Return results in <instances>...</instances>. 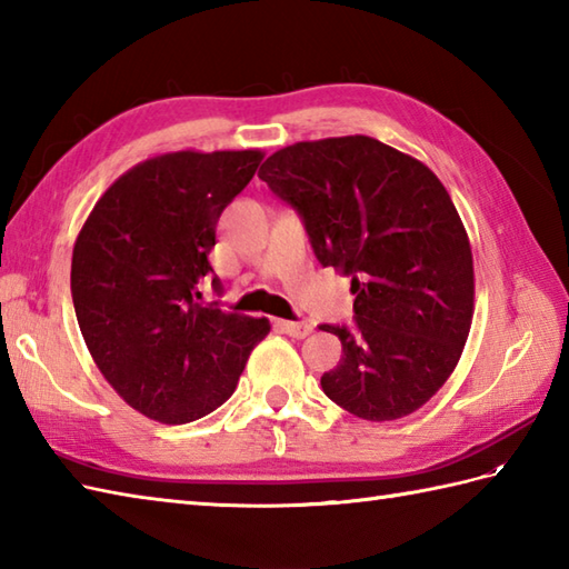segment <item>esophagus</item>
I'll list each match as a JSON object with an SVG mask.
<instances>
[{
  "label": "esophagus",
  "mask_w": 569,
  "mask_h": 569,
  "mask_svg": "<svg viewBox=\"0 0 569 569\" xmlns=\"http://www.w3.org/2000/svg\"><path fill=\"white\" fill-rule=\"evenodd\" d=\"M278 328H281L286 335L298 337V340H303V337H308L312 332L308 322H293V320H281L278 322Z\"/></svg>",
  "instance_id": "obj_1"
}]
</instances>
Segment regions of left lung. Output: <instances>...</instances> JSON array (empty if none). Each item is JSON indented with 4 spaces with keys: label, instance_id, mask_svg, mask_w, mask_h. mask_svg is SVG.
Listing matches in <instances>:
<instances>
[{
    "label": "left lung",
    "instance_id": "8db88e82",
    "mask_svg": "<svg viewBox=\"0 0 569 569\" xmlns=\"http://www.w3.org/2000/svg\"><path fill=\"white\" fill-rule=\"evenodd\" d=\"M298 212L322 266L352 278L355 328L322 391L365 420L410 416L440 391L475 312V266L455 204L426 163L371 137L298 141L259 168Z\"/></svg>",
    "mask_w": 569,
    "mask_h": 569
}]
</instances>
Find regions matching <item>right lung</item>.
I'll use <instances>...</instances> for the list:
<instances>
[{
    "mask_svg": "<svg viewBox=\"0 0 569 569\" xmlns=\"http://www.w3.org/2000/svg\"><path fill=\"white\" fill-rule=\"evenodd\" d=\"M261 159L257 149L156 156L107 188L76 239L70 293L84 345L112 389L166 426L220 408L271 330L198 303L217 220Z\"/></svg>",
    "mask_w": 569,
    "mask_h": 569,
    "instance_id": "right-lung-1",
    "label": "right lung"
}]
</instances>
